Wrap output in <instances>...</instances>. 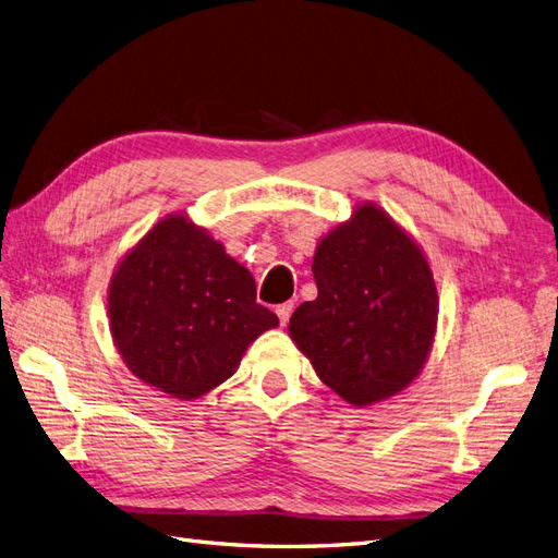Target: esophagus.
<instances>
[{
	"instance_id": "obj_1",
	"label": "esophagus",
	"mask_w": 558,
	"mask_h": 558,
	"mask_svg": "<svg viewBox=\"0 0 558 558\" xmlns=\"http://www.w3.org/2000/svg\"><path fill=\"white\" fill-rule=\"evenodd\" d=\"M291 314H293V302H283V305L277 307V316H279V324H281V326L289 324Z\"/></svg>"
}]
</instances>
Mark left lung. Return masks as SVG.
I'll return each instance as SVG.
<instances>
[{"label": "left lung", "mask_w": 558, "mask_h": 558, "mask_svg": "<svg viewBox=\"0 0 558 558\" xmlns=\"http://www.w3.org/2000/svg\"><path fill=\"white\" fill-rule=\"evenodd\" d=\"M318 295L289 332L318 379L349 404L391 398L424 367L437 326V289L424 251L373 202L318 242Z\"/></svg>", "instance_id": "obj_1"}]
</instances>
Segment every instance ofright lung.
Listing matches in <instances>:
<instances>
[{
	"label": "right lung",
	"instance_id": "obj_1",
	"mask_svg": "<svg viewBox=\"0 0 558 558\" xmlns=\"http://www.w3.org/2000/svg\"><path fill=\"white\" fill-rule=\"evenodd\" d=\"M109 320L130 373L179 400L223 384L246 347L279 326L256 302L248 269L181 214L158 221L118 263Z\"/></svg>",
	"mask_w": 558,
	"mask_h": 558
}]
</instances>
